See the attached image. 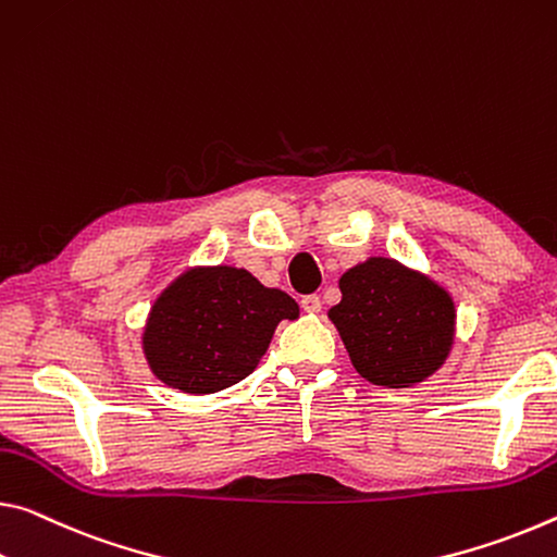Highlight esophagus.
Here are the masks:
<instances>
[{
    "mask_svg": "<svg viewBox=\"0 0 557 557\" xmlns=\"http://www.w3.org/2000/svg\"><path fill=\"white\" fill-rule=\"evenodd\" d=\"M299 305H302V310L310 312V314L322 310V299H320V295H305L302 299H299Z\"/></svg>",
    "mask_w": 557,
    "mask_h": 557,
    "instance_id": "esophagus-1",
    "label": "esophagus"
}]
</instances>
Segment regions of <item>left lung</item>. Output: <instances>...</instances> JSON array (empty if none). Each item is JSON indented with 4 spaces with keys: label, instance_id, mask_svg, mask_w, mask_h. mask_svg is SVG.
I'll return each instance as SVG.
<instances>
[{
    "label": "left lung",
    "instance_id": "left-lung-1",
    "mask_svg": "<svg viewBox=\"0 0 557 557\" xmlns=\"http://www.w3.org/2000/svg\"><path fill=\"white\" fill-rule=\"evenodd\" d=\"M339 289L330 320L367 382L399 389L444 364L456 320L446 289L386 258L344 272Z\"/></svg>",
    "mask_w": 557,
    "mask_h": 557
}]
</instances>
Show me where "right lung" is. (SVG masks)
Here are the masks:
<instances>
[{"label": "right lung", "instance_id": "add662e5", "mask_svg": "<svg viewBox=\"0 0 557 557\" xmlns=\"http://www.w3.org/2000/svg\"><path fill=\"white\" fill-rule=\"evenodd\" d=\"M297 312L293 297L260 285L247 270H190L158 297L148 317V364L173 389L220 392L258 367L277 322Z\"/></svg>", "mask_w": 557, "mask_h": 557}]
</instances>
